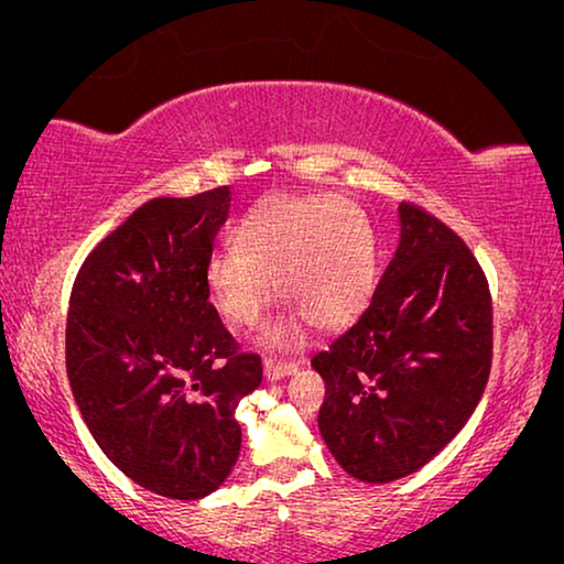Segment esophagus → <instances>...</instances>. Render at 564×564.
Instances as JSON below:
<instances>
[{"mask_svg": "<svg viewBox=\"0 0 564 564\" xmlns=\"http://www.w3.org/2000/svg\"><path fill=\"white\" fill-rule=\"evenodd\" d=\"M295 372H297V365H292V361L264 359V377L269 382H276V380H282V377L295 375Z\"/></svg>", "mask_w": 564, "mask_h": 564, "instance_id": "obj_1", "label": "esophagus"}]
</instances>
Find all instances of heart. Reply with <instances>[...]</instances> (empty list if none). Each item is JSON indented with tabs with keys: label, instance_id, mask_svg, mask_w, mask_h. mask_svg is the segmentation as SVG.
Segmentation results:
<instances>
[{
	"label": "heart",
	"instance_id": "b5f03b06",
	"mask_svg": "<svg viewBox=\"0 0 564 564\" xmlns=\"http://www.w3.org/2000/svg\"><path fill=\"white\" fill-rule=\"evenodd\" d=\"M238 249L207 259L213 303L236 326L261 323L276 300L288 318L267 330V344L295 346L307 323L318 330L349 326L375 288V238L365 215L338 195H274L236 230Z\"/></svg>",
	"mask_w": 564,
	"mask_h": 564
}]
</instances>
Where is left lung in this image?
<instances>
[{
  "label": "left lung",
  "instance_id": "1",
  "mask_svg": "<svg viewBox=\"0 0 564 564\" xmlns=\"http://www.w3.org/2000/svg\"><path fill=\"white\" fill-rule=\"evenodd\" d=\"M400 241L367 311L315 354L323 442L351 477L392 482L436 457L480 403L492 359L488 280L465 241L400 203Z\"/></svg>",
  "mask_w": 564,
  "mask_h": 564
}]
</instances>
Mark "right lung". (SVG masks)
I'll return each instance as SVG.
<instances>
[{
	"label": "right lung",
	"mask_w": 564,
	"mask_h": 564,
	"mask_svg": "<svg viewBox=\"0 0 564 564\" xmlns=\"http://www.w3.org/2000/svg\"><path fill=\"white\" fill-rule=\"evenodd\" d=\"M230 187L156 197L84 261L66 321L82 419L120 473L174 500L218 490L241 452L236 408L261 384L207 290Z\"/></svg>",
	"instance_id": "right-lung-1"
}]
</instances>
